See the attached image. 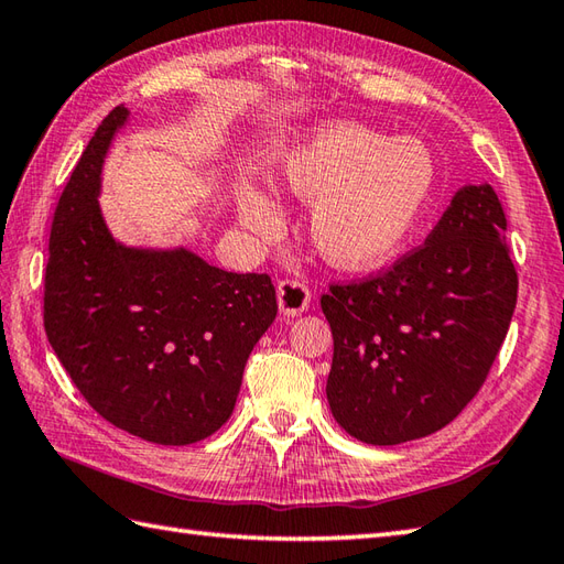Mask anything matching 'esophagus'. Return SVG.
Segmentation results:
<instances>
[{"label": "esophagus", "instance_id": "obj_1", "mask_svg": "<svg viewBox=\"0 0 564 564\" xmlns=\"http://www.w3.org/2000/svg\"><path fill=\"white\" fill-rule=\"evenodd\" d=\"M275 295H279V307L285 317L301 315L310 305V289L295 279H283L275 285Z\"/></svg>", "mask_w": 564, "mask_h": 564}]
</instances>
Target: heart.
Instances as JSON below:
<instances>
[{"label":"heart","mask_w":564,"mask_h":564,"mask_svg":"<svg viewBox=\"0 0 564 564\" xmlns=\"http://www.w3.org/2000/svg\"><path fill=\"white\" fill-rule=\"evenodd\" d=\"M283 194L315 203L310 237L332 267L368 269L400 249L422 215L434 160L419 140L334 123L285 150L271 166ZM239 220L257 235L281 227V208L261 186H237Z\"/></svg>","instance_id":"heart-1"}]
</instances>
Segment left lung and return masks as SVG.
<instances>
[{"label":"left lung","mask_w":564,"mask_h":564,"mask_svg":"<svg viewBox=\"0 0 564 564\" xmlns=\"http://www.w3.org/2000/svg\"><path fill=\"white\" fill-rule=\"evenodd\" d=\"M517 293L495 188L463 186L422 247L322 295L334 337L327 400L339 426L394 446L453 422L495 364Z\"/></svg>","instance_id":"1"}]
</instances>
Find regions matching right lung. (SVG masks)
<instances>
[{"mask_svg":"<svg viewBox=\"0 0 564 564\" xmlns=\"http://www.w3.org/2000/svg\"><path fill=\"white\" fill-rule=\"evenodd\" d=\"M126 121V106L104 118L57 200L43 325L106 422L162 446H188L230 419L247 358L279 305L267 273L223 271L184 247L116 242L99 188Z\"/></svg>","mask_w":564,"mask_h":564,"instance_id":"add662e5","label":"right lung"}]
</instances>
